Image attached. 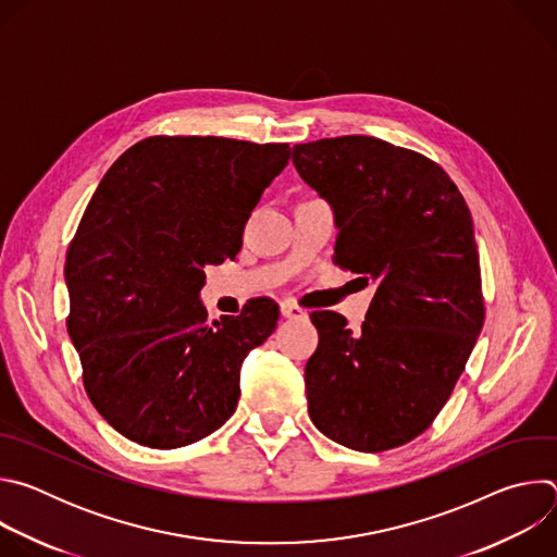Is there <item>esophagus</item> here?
<instances>
[{"label":"esophagus","mask_w":557,"mask_h":557,"mask_svg":"<svg viewBox=\"0 0 557 557\" xmlns=\"http://www.w3.org/2000/svg\"><path fill=\"white\" fill-rule=\"evenodd\" d=\"M280 312H282L284 320H304V317H308V312L304 308H299L297 304H293V301H284Z\"/></svg>","instance_id":"34e87169"}]
</instances>
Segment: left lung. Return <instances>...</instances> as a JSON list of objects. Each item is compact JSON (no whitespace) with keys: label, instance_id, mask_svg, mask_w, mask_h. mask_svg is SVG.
I'll use <instances>...</instances> for the list:
<instances>
[{"label":"left lung","instance_id":"8db88e82","mask_svg":"<svg viewBox=\"0 0 557 557\" xmlns=\"http://www.w3.org/2000/svg\"><path fill=\"white\" fill-rule=\"evenodd\" d=\"M293 165L333 209L335 262L376 286L357 335L310 312V421L357 451L399 447L432 425L483 331L471 213L430 158L374 136L295 145Z\"/></svg>","mask_w":557,"mask_h":557}]
</instances>
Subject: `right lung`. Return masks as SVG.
<instances>
[{"instance_id":"right-lung-1","label":"right lung","mask_w":557,"mask_h":557,"mask_svg":"<svg viewBox=\"0 0 557 557\" xmlns=\"http://www.w3.org/2000/svg\"><path fill=\"white\" fill-rule=\"evenodd\" d=\"M288 143L151 136L95 191L65 258L67 335L99 414L153 449L196 443L235 412L245 357L277 326L256 299L207 324L205 269L233 260Z\"/></svg>"}]
</instances>
